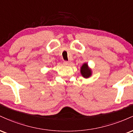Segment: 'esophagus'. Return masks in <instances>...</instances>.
Instances as JSON below:
<instances>
[{
	"instance_id": "obj_1",
	"label": "esophagus",
	"mask_w": 133,
	"mask_h": 133,
	"mask_svg": "<svg viewBox=\"0 0 133 133\" xmlns=\"http://www.w3.org/2000/svg\"><path fill=\"white\" fill-rule=\"evenodd\" d=\"M64 64L65 65H69V62L67 61H64Z\"/></svg>"
}]
</instances>
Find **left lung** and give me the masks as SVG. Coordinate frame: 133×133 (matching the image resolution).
<instances>
[{"label":"left lung","mask_w":133,"mask_h":133,"mask_svg":"<svg viewBox=\"0 0 133 133\" xmlns=\"http://www.w3.org/2000/svg\"><path fill=\"white\" fill-rule=\"evenodd\" d=\"M81 73L82 76L85 78H88L91 76L92 72H91V70L88 68V64L84 63L82 65L81 68Z\"/></svg>","instance_id":"1"}]
</instances>
